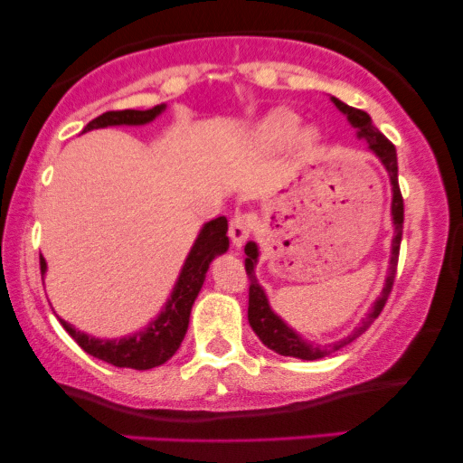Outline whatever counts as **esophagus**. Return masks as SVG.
<instances>
[{
	"instance_id": "34e87169",
	"label": "esophagus",
	"mask_w": 463,
	"mask_h": 463,
	"mask_svg": "<svg viewBox=\"0 0 463 463\" xmlns=\"http://www.w3.org/2000/svg\"><path fill=\"white\" fill-rule=\"evenodd\" d=\"M250 235V220L246 215H235L231 220V226H228V237L235 246H241Z\"/></svg>"
}]
</instances>
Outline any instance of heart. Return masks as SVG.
Masks as SVG:
<instances>
[{"mask_svg": "<svg viewBox=\"0 0 463 463\" xmlns=\"http://www.w3.org/2000/svg\"><path fill=\"white\" fill-rule=\"evenodd\" d=\"M298 121H300L298 115L291 113V110H285V109L274 110V113H269L268 117H265V119L261 121V126H259V130H257L259 141H263L265 146H280V143H285L287 139H291V137H294L296 128H298ZM302 139L311 141L313 132L305 130L302 132Z\"/></svg>", "mask_w": 463, "mask_h": 463, "instance_id": "1", "label": "heart"}]
</instances>
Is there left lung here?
I'll use <instances>...</instances> for the list:
<instances>
[{"instance_id": "left-lung-1", "label": "left lung", "mask_w": 463, "mask_h": 463, "mask_svg": "<svg viewBox=\"0 0 463 463\" xmlns=\"http://www.w3.org/2000/svg\"><path fill=\"white\" fill-rule=\"evenodd\" d=\"M333 102L339 110H342L344 115L348 117L350 124H353L354 128L359 130L357 135L364 137V139L368 141L370 150L381 158V163L385 165L387 174H390L392 191H394V198H392V217H394L396 232H394V241H392L390 274H387L385 287H383V291H381L379 300L374 302L372 311L368 313V316H365V320L361 322V326L354 328L353 335H348V337L342 339V342L333 344V346H324V348L311 346V344H307L298 333L291 331V328L287 326V324L280 320V317L276 316L272 309H269L268 298H265V291L261 289V285L257 283V276H254V263H257V257H259L257 243H254V241L246 243V274L250 279V289H248V320H250V326H252V331L259 335V339H261L265 346L272 348L274 353L285 354V357H298V359H305V361L328 357V354H333L335 350L348 346V344L354 342V339H357L361 333L368 331L370 324L374 322L376 317H379L381 311H383L385 302L392 294V287H394L396 268H398V252H401V239H402V220H405V204H402V194H401V187H398V163H396L394 143L387 139L385 135H381L379 128H374V126H372L370 115L365 113V110L353 109V106L344 104L342 99H337V98H333Z\"/></svg>"}]
</instances>
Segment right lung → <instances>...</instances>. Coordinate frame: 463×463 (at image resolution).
<instances>
[{
  "mask_svg": "<svg viewBox=\"0 0 463 463\" xmlns=\"http://www.w3.org/2000/svg\"><path fill=\"white\" fill-rule=\"evenodd\" d=\"M165 104L154 106L150 110H109V113L95 117L89 121L87 130L106 128V126H141L152 121ZM228 220L224 215L211 220L209 224L200 231L191 248L187 261L183 265V272L176 287L172 291V298L165 305V311L154 320L146 331L132 335L124 339H95L89 335L76 331L71 324L61 320L65 331L76 339V344L84 353H89L95 359H102L106 364L117 365V368H132V370H152L156 365H163L165 361L172 359L174 353L183 344L184 333L189 326V316L194 300L198 298L202 283L206 279V269L217 254L228 250ZM45 259L41 257V274H45Z\"/></svg>",
  "mask_w": 463,
  "mask_h": 463,
  "instance_id": "right-lung-1",
  "label": "right lung"
}]
</instances>
